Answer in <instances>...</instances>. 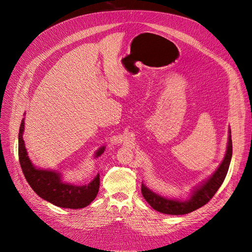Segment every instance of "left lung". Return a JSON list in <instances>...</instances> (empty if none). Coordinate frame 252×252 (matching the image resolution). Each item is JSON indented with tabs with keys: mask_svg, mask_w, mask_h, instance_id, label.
Segmentation results:
<instances>
[{
	"mask_svg": "<svg viewBox=\"0 0 252 252\" xmlns=\"http://www.w3.org/2000/svg\"><path fill=\"white\" fill-rule=\"evenodd\" d=\"M232 157V141H231V130L228 129V142L226 148V154L223 160L218 167V169L213 172L209 178L204 181L199 187L195 188L192 191L189 200L182 201L177 199H169L163 197L150 189L145 185H141V193L142 196L148 201V203L157 211H159L164 214L172 215H182L188 214L191 211L196 210L197 208L206 204L212 196L215 194L222 185L224 178L227 174L230 160Z\"/></svg>",
	"mask_w": 252,
	"mask_h": 252,
	"instance_id": "8db88e82",
	"label": "left lung"
}]
</instances>
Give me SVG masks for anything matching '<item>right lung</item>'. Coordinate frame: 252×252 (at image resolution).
<instances>
[{"label":"right lung","mask_w":252,"mask_h":252,"mask_svg":"<svg viewBox=\"0 0 252 252\" xmlns=\"http://www.w3.org/2000/svg\"><path fill=\"white\" fill-rule=\"evenodd\" d=\"M25 119H23L19 131V160L28 184L43 199L63 208L78 209L88 206L96 196L99 189V174L89 185L75 186L63 181L62 174L54 171L35 167L25 147L23 132L25 128ZM104 152V147L95 152L94 158L100 157Z\"/></svg>","instance_id":"obj_1"}]
</instances>
